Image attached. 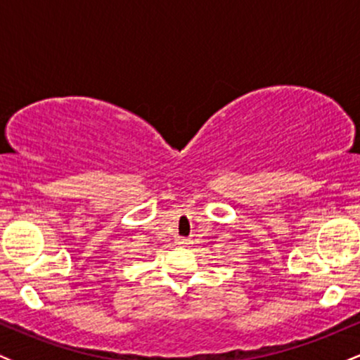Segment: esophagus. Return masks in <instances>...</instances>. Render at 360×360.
Listing matches in <instances>:
<instances>
[{
	"mask_svg": "<svg viewBox=\"0 0 360 360\" xmlns=\"http://www.w3.org/2000/svg\"><path fill=\"white\" fill-rule=\"evenodd\" d=\"M179 243H183V245H188V243H189V240H188V238H181V240H179Z\"/></svg>",
	"mask_w": 360,
	"mask_h": 360,
	"instance_id": "obj_1",
	"label": "esophagus"
}]
</instances>
